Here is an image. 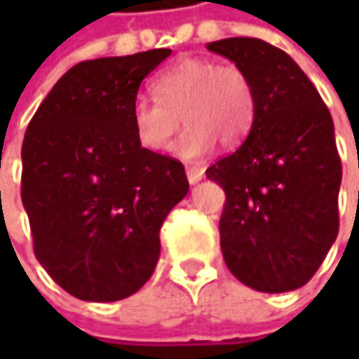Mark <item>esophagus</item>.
Returning a JSON list of instances; mask_svg holds the SVG:
<instances>
[{
    "label": "esophagus",
    "instance_id": "1",
    "mask_svg": "<svg viewBox=\"0 0 359 359\" xmlns=\"http://www.w3.org/2000/svg\"><path fill=\"white\" fill-rule=\"evenodd\" d=\"M186 173H187V182H189V184H198L201 177H203V170H201V168H196V165H189V168H186Z\"/></svg>",
    "mask_w": 359,
    "mask_h": 359
}]
</instances>
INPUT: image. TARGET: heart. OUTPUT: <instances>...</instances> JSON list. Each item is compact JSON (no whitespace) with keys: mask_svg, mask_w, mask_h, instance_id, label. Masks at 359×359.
<instances>
[{"mask_svg":"<svg viewBox=\"0 0 359 359\" xmlns=\"http://www.w3.org/2000/svg\"><path fill=\"white\" fill-rule=\"evenodd\" d=\"M156 97L140 95L131 107L135 135L145 149L159 151L172 142L182 121L186 131L173 145L184 159L238 145L250 133L255 116V90L236 63L184 57L163 69L151 83Z\"/></svg>","mask_w":359,"mask_h":359,"instance_id":"b5f03b06","label":"heart"}]
</instances>
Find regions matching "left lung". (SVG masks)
I'll use <instances>...</instances> for the list:
<instances>
[{
  "instance_id": "8db88e82",
  "label": "left lung",
  "mask_w": 359,
  "mask_h": 359,
  "mask_svg": "<svg viewBox=\"0 0 359 359\" xmlns=\"http://www.w3.org/2000/svg\"><path fill=\"white\" fill-rule=\"evenodd\" d=\"M250 76L255 116L245 142L212 168L226 191L219 243L248 287H302L338 238L341 161L334 121L318 90L285 51L255 37L208 43Z\"/></svg>"
}]
</instances>
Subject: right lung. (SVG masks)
<instances>
[{
    "label": "right lung",
    "mask_w": 359,
    "mask_h": 359,
    "mask_svg": "<svg viewBox=\"0 0 359 359\" xmlns=\"http://www.w3.org/2000/svg\"><path fill=\"white\" fill-rule=\"evenodd\" d=\"M172 49L74 65L49 91L21 145V201L34 252L86 302H118L159 259L163 219L186 198L182 161L140 144L131 107Z\"/></svg>",
    "instance_id": "1"
}]
</instances>
